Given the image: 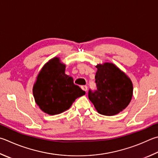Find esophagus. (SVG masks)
I'll return each instance as SVG.
<instances>
[{
    "mask_svg": "<svg viewBox=\"0 0 158 158\" xmlns=\"http://www.w3.org/2000/svg\"><path fill=\"white\" fill-rule=\"evenodd\" d=\"M81 89H82L83 90H84V91H85V92H86L87 90H88L87 85H81Z\"/></svg>",
    "mask_w": 158,
    "mask_h": 158,
    "instance_id": "obj_1",
    "label": "esophagus"
}]
</instances>
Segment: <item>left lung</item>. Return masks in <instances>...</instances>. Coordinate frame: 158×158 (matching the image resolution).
I'll return each instance as SVG.
<instances>
[{
    "label": "left lung",
    "instance_id": "8db88e82",
    "mask_svg": "<svg viewBox=\"0 0 158 158\" xmlns=\"http://www.w3.org/2000/svg\"><path fill=\"white\" fill-rule=\"evenodd\" d=\"M97 90L88 93V98L99 114L113 116L128 106L133 93V83L124 72L112 63L96 65Z\"/></svg>",
    "mask_w": 158,
    "mask_h": 158
}]
</instances>
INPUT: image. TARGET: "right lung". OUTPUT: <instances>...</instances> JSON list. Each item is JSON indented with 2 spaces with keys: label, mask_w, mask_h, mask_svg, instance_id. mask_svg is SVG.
I'll return each mask as SVG.
<instances>
[{
  "label": "right lung",
  "mask_w": 158,
  "mask_h": 158,
  "mask_svg": "<svg viewBox=\"0 0 158 158\" xmlns=\"http://www.w3.org/2000/svg\"><path fill=\"white\" fill-rule=\"evenodd\" d=\"M65 67L59 57H54L43 66L33 85L36 104L50 115L67 110L77 98L85 94L74 84L73 77L65 74Z\"/></svg>",
  "instance_id": "add662e5"
}]
</instances>
